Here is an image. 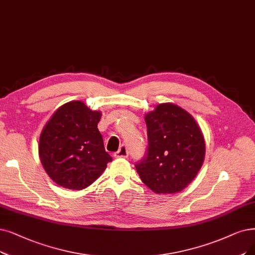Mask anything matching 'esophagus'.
<instances>
[{
	"label": "esophagus",
	"instance_id": "esophagus-1",
	"mask_svg": "<svg viewBox=\"0 0 255 255\" xmlns=\"http://www.w3.org/2000/svg\"><path fill=\"white\" fill-rule=\"evenodd\" d=\"M128 156V148L125 145L120 146L118 151H116L114 154L115 158H127Z\"/></svg>",
	"mask_w": 255,
	"mask_h": 255
}]
</instances>
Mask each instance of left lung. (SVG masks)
<instances>
[{
  "mask_svg": "<svg viewBox=\"0 0 255 255\" xmlns=\"http://www.w3.org/2000/svg\"><path fill=\"white\" fill-rule=\"evenodd\" d=\"M147 156L135 165L141 181L155 193H177L198 175L205 158V139L187 111L160 104L144 116Z\"/></svg>",
  "mask_w": 255,
  "mask_h": 255,
  "instance_id": "1",
  "label": "left lung"
}]
</instances>
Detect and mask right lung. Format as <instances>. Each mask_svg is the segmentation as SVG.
I'll return each mask as SVG.
<instances>
[{
	"label": "right lung",
	"mask_w": 255,
	"mask_h": 255,
	"mask_svg": "<svg viewBox=\"0 0 255 255\" xmlns=\"http://www.w3.org/2000/svg\"><path fill=\"white\" fill-rule=\"evenodd\" d=\"M100 111L75 100L59 107L47 121L38 155L47 175L64 188L81 190L96 181L112 161L97 125Z\"/></svg>",
	"instance_id": "1"
}]
</instances>
